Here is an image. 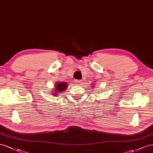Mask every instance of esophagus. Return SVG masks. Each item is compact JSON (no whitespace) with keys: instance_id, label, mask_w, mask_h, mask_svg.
Listing matches in <instances>:
<instances>
[{"instance_id":"obj_1","label":"esophagus","mask_w":153,"mask_h":153,"mask_svg":"<svg viewBox=\"0 0 153 153\" xmlns=\"http://www.w3.org/2000/svg\"><path fill=\"white\" fill-rule=\"evenodd\" d=\"M76 83H77V85H80V84L81 83V82H82V81H80V80H76Z\"/></svg>"}]
</instances>
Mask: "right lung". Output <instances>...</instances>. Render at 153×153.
<instances>
[{
    "label": "right lung",
    "instance_id": "add662e5",
    "mask_svg": "<svg viewBox=\"0 0 153 153\" xmlns=\"http://www.w3.org/2000/svg\"><path fill=\"white\" fill-rule=\"evenodd\" d=\"M67 82H59V83H58L56 85V88H55V91L54 92L56 93V92H61V91H63L64 90H65L67 88ZM53 94V95H54ZM55 95H58V94H55Z\"/></svg>",
    "mask_w": 153,
    "mask_h": 153
}]
</instances>
